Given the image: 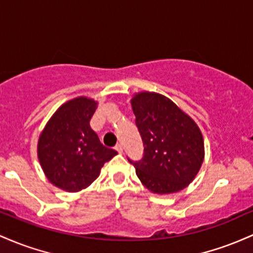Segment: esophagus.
<instances>
[{
    "instance_id": "34e87169",
    "label": "esophagus",
    "mask_w": 253,
    "mask_h": 253,
    "mask_svg": "<svg viewBox=\"0 0 253 253\" xmlns=\"http://www.w3.org/2000/svg\"><path fill=\"white\" fill-rule=\"evenodd\" d=\"M115 149H116V150H117V152L119 153V154H122V153H123V146H122V144H121V143H118V144H117V146H116V147H115Z\"/></svg>"
}]
</instances>
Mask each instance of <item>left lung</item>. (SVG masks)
I'll use <instances>...</instances> for the list:
<instances>
[{"label":"left lung","instance_id":"left-lung-1","mask_svg":"<svg viewBox=\"0 0 253 253\" xmlns=\"http://www.w3.org/2000/svg\"><path fill=\"white\" fill-rule=\"evenodd\" d=\"M143 142L141 160L132 161L141 183L154 194H173L189 185L204 159L202 132L172 100L154 92L131 99Z\"/></svg>","mask_w":253,"mask_h":253}]
</instances>
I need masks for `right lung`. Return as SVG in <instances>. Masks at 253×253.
Returning a JSON list of instances; mask_svg holds the SVG:
<instances>
[{"label":"right lung","instance_id":"1","mask_svg":"<svg viewBox=\"0 0 253 253\" xmlns=\"http://www.w3.org/2000/svg\"><path fill=\"white\" fill-rule=\"evenodd\" d=\"M98 103L86 96L67 101L39 136L38 159L47 179L69 192L86 189L117 154L101 144L89 126Z\"/></svg>","mask_w":253,"mask_h":253}]
</instances>
